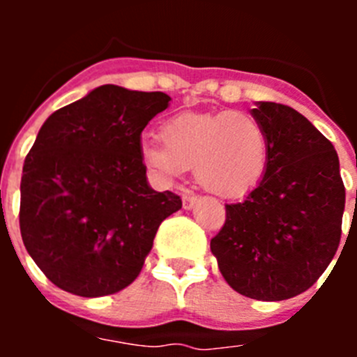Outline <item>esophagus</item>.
<instances>
[{
	"instance_id": "1",
	"label": "esophagus",
	"mask_w": 357,
	"mask_h": 357,
	"mask_svg": "<svg viewBox=\"0 0 357 357\" xmlns=\"http://www.w3.org/2000/svg\"><path fill=\"white\" fill-rule=\"evenodd\" d=\"M197 195H184L182 197V206H184V209H193V206L197 204Z\"/></svg>"
}]
</instances>
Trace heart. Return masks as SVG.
I'll return each instance as SVG.
<instances>
[{
  "label": "heart",
  "instance_id": "b5f03b06",
  "mask_svg": "<svg viewBox=\"0 0 357 357\" xmlns=\"http://www.w3.org/2000/svg\"><path fill=\"white\" fill-rule=\"evenodd\" d=\"M160 143L141 146L144 166L162 182H175L185 169L218 197H239L254 188L268 162V135L250 112H182L159 128Z\"/></svg>",
  "mask_w": 357,
  "mask_h": 357
}]
</instances>
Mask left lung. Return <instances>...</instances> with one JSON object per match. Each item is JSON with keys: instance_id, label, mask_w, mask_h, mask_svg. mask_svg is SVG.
<instances>
[{"instance_id": "obj_1", "label": "left lung", "mask_w": 357, "mask_h": 357, "mask_svg": "<svg viewBox=\"0 0 357 357\" xmlns=\"http://www.w3.org/2000/svg\"><path fill=\"white\" fill-rule=\"evenodd\" d=\"M252 114L268 135L266 172L245 200L227 204L211 252L232 289L286 301L311 288L338 250L345 185L333 143L301 112L259 102Z\"/></svg>"}]
</instances>
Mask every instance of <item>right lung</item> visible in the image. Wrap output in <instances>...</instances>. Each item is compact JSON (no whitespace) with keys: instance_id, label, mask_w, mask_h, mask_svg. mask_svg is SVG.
Returning <instances> with one entry per match:
<instances>
[{"instance_id":"right-lung-1","label":"right lung","mask_w":357,"mask_h":357,"mask_svg":"<svg viewBox=\"0 0 357 357\" xmlns=\"http://www.w3.org/2000/svg\"><path fill=\"white\" fill-rule=\"evenodd\" d=\"M164 93L100 85L40 127L21 176L19 227L31 259L64 291L103 296L135 280L178 195L148 185L141 132Z\"/></svg>"}]
</instances>
